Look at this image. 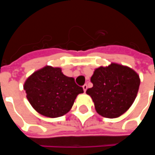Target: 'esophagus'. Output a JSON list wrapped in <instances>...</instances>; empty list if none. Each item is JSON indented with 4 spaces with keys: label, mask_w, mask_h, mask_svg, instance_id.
<instances>
[{
    "label": "esophagus",
    "mask_w": 155,
    "mask_h": 155,
    "mask_svg": "<svg viewBox=\"0 0 155 155\" xmlns=\"http://www.w3.org/2000/svg\"><path fill=\"white\" fill-rule=\"evenodd\" d=\"M87 84H84V85H83V90H84V92H85V91H86V90H87Z\"/></svg>",
    "instance_id": "esophagus-1"
}]
</instances>
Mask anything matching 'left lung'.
Segmentation results:
<instances>
[{"instance_id":"left-lung-1","label":"left lung","mask_w":155,"mask_h":155,"mask_svg":"<svg viewBox=\"0 0 155 155\" xmlns=\"http://www.w3.org/2000/svg\"><path fill=\"white\" fill-rule=\"evenodd\" d=\"M93 87L88 89L95 110L110 119L124 114L133 104L139 91L140 75L129 66L112 62L96 68L91 78Z\"/></svg>"}]
</instances>
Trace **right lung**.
<instances>
[{
    "mask_svg": "<svg viewBox=\"0 0 155 155\" xmlns=\"http://www.w3.org/2000/svg\"><path fill=\"white\" fill-rule=\"evenodd\" d=\"M23 88L33 109L49 118L67 114L78 94L84 93L74 78L64 75L61 68L51 65L32 73L25 80Z\"/></svg>",
    "mask_w": 155,
    "mask_h": 155,
    "instance_id": "add662e5",
    "label": "right lung"
}]
</instances>
